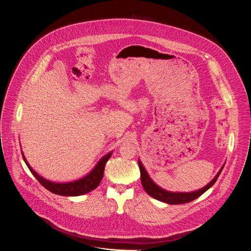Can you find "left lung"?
Wrapping results in <instances>:
<instances>
[{
    "mask_svg": "<svg viewBox=\"0 0 251 251\" xmlns=\"http://www.w3.org/2000/svg\"><path fill=\"white\" fill-rule=\"evenodd\" d=\"M139 164V168H140V173H141V183L143 188L146 191V193L151 196L152 198L170 203V204H180V203H187L190 202L196 199H198L199 197H201L204 192H206L214 183L217 182L218 177L220 176V174L222 173L224 167L221 169V171L218 173V175L214 176L213 180L206 185L204 188L196 191V192H192V193H171L168 191H165L163 189H161L160 187H158L152 180L150 178L149 175L147 174L146 170L143 167L142 163L140 161H138Z\"/></svg>",
    "mask_w": 251,
    "mask_h": 251,
    "instance_id": "left-lung-1",
    "label": "left lung"
}]
</instances>
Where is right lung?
<instances>
[{
  "label": "right lung",
  "mask_w": 251,
  "mask_h": 251,
  "mask_svg": "<svg viewBox=\"0 0 251 251\" xmlns=\"http://www.w3.org/2000/svg\"><path fill=\"white\" fill-rule=\"evenodd\" d=\"M111 154L112 153H109L106 156H104L98 162L96 167L84 177H82V178H80V180H77L75 182H70V183H65V184L52 183V182L46 180V178H44L43 176H41L40 175H38L32 170V168L28 165V163L26 162L25 157H23V158H24V161L26 164L28 170L31 172V174L42 184V186H44L47 190H49L50 192H51L55 195H59V196L75 197V196H81V195L87 194L99 186L102 177H103L105 164L110 159Z\"/></svg>",
  "instance_id": "add662e5"
}]
</instances>
